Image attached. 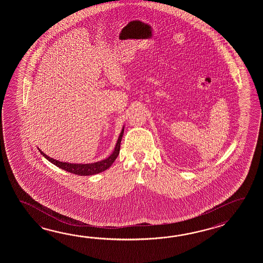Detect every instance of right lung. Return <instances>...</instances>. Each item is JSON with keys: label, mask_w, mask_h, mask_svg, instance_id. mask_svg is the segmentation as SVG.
I'll return each instance as SVG.
<instances>
[{"label": "right lung", "mask_w": 263, "mask_h": 263, "mask_svg": "<svg viewBox=\"0 0 263 263\" xmlns=\"http://www.w3.org/2000/svg\"><path fill=\"white\" fill-rule=\"evenodd\" d=\"M124 134V128L120 133V135L118 137V143L115 147V151H112V154L108 157L105 160H102L101 162H93V163H86V164H83V163H68V162H59L57 160H54L52 158H50L47 156L45 153L40 151V153L43 156L50 161L51 163H53L57 167L62 168L64 170H66L69 173L75 174V175H79V176H91V175H95V174L101 173L105 171L106 169L110 167L112 164V162L116 161V159L118 158V154H119V151H120V143L122 140V136Z\"/></svg>", "instance_id": "1"}]
</instances>
